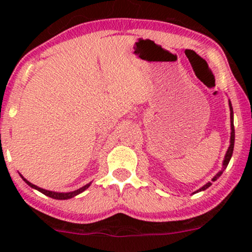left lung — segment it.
<instances>
[{"label": "left lung", "mask_w": 252, "mask_h": 252, "mask_svg": "<svg viewBox=\"0 0 252 252\" xmlns=\"http://www.w3.org/2000/svg\"><path fill=\"white\" fill-rule=\"evenodd\" d=\"M228 106H230V118H231V137H230V147H228L226 154H225V158H224V161H222V169L220 170V172H218L217 174L213 176L212 181H216L217 179L219 178L222 174V172H224L225 168L227 167L228 162H230L231 160V156H232V153H233V147H235V126H233V109H232V104H231L230 100H228ZM211 182H207L206 185H204V186L201 187V189H199L198 190H195L194 193H198L200 192V190H205L206 189H209V187L211 186ZM193 193V194H194Z\"/></svg>", "instance_id": "left-lung-1"}]
</instances>
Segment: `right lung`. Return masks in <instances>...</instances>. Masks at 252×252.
I'll use <instances>...</instances> for the list:
<instances>
[{
  "label": "right lung",
  "instance_id": "right-lung-1",
  "mask_svg": "<svg viewBox=\"0 0 252 252\" xmlns=\"http://www.w3.org/2000/svg\"><path fill=\"white\" fill-rule=\"evenodd\" d=\"M21 178L24 179V181L26 182V184L28 185V186H31L32 189H37V190H39V192H41L42 194H45V195L50 196V198L58 199V200H65V199H71V198H73V196H76V195H78V194H80V193H82V192H84V190H85L86 189H89L90 184H91V182H90V184L85 185V186H83L82 189H77V190H73V192H68V193H59V192H52V190H47V189H40V187H37V186H35V185L31 184V182L28 181V180H26V179H25L24 176H22V175H21Z\"/></svg>",
  "mask_w": 252,
  "mask_h": 252
}]
</instances>
